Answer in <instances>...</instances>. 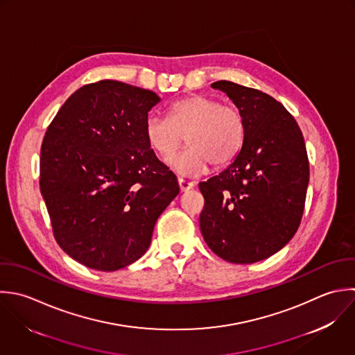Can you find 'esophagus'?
Here are the masks:
<instances>
[{
  "mask_svg": "<svg viewBox=\"0 0 355 355\" xmlns=\"http://www.w3.org/2000/svg\"><path fill=\"white\" fill-rule=\"evenodd\" d=\"M178 184H180V188H181V191H188V189H192V188H193V185H195L192 181H188V180L182 178V177H178Z\"/></svg>",
  "mask_w": 355,
  "mask_h": 355,
  "instance_id": "esophagus-1",
  "label": "esophagus"
}]
</instances>
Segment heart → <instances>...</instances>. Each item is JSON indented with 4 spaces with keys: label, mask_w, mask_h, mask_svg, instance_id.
<instances>
[{
    "label": "heart",
    "mask_w": 355,
    "mask_h": 355,
    "mask_svg": "<svg viewBox=\"0 0 355 355\" xmlns=\"http://www.w3.org/2000/svg\"><path fill=\"white\" fill-rule=\"evenodd\" d=\"M150 149L171 157L185 142L189 148L174 156L170 166L182 175H198L209 163L224 167L241 153L246 127L241 110L207 95H189L168 107V117L152 114L145 123Z\"/></svg>",
    "instance_id": "b5f03b06"
}]
</instances>
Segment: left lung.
Wrapping results in <instances>:
<instances>
[{"mask_svg": "<svg viewBox=\"0 0 355 355\" xmlns=\"http://www.w3.org/2000/svg\"><path fill=\"white\" fill-rule=\"evenodd\" d=\"M211 87L238 106L246 135L234 163L199 184L200 231L223 260L252 264L281 250L300 225L310 180L307 149L295 117L268 94L227 80Z\"/></svg>", "mask_w": 355, "mask_h": 355, "instance_id": "obj_1", "label": "left lung"}]
</instances>
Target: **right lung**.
I'll return each mask as SVG.
<instances>
[{
  "label": "right lung",
  "mask_w": 355,
  "mask_h": 355,
  "mask_svg": "<svg viewBox=\"0 0 355 355\" xmlns=\"http://www.w3.org/2000/svg\"><path fill=\"white\" fill-rule=\"evenodd\" d=\"M159 101L153 91L101 80L73 92L46 128L40 191L52 234L88 268L116 271L137 261L180 192L145 135Z\"/></svg>",
  "instance_id": "add662e5"
}]
</instances>
